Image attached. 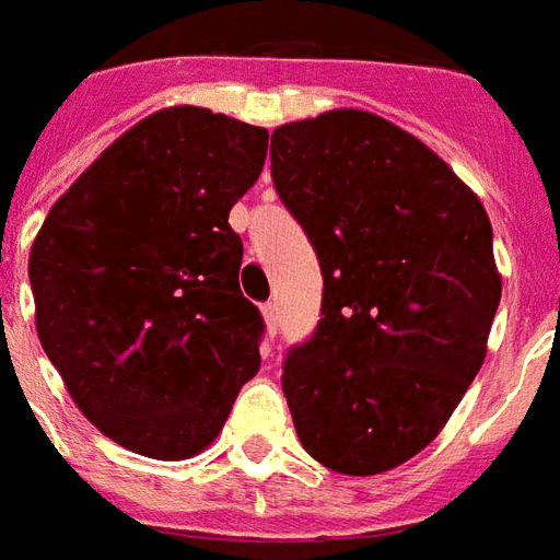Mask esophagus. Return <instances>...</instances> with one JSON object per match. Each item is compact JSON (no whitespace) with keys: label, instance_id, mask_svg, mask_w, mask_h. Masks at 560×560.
<instances>
[{"label":"esophagus","instance_id":"1","mask_svg":"<svg viewBox=\"0 0 560 560\" xmlns=\"http://www.w3.org/2000/svg\"><path fill=\"white\" fill-rule=\"evenodd\" d=\"M260 314H264V323H267V332L276 335V329H279V305L276 302H264Z\"/></svg>","mask_w":560,"mask_h":560}]
</instances>
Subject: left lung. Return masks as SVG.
<instances>
[{"mask_svg": "<svg viewBox=\"0 0 560 560\" xmlns=\"http://www.w3.org/2000/svg\"><path fill=\"white\" fill-rule=\"evenodd\" d=\"M269 160L323 272V317L281 376L296 436L341 475L395 469L483 364L501 300L490 217L442 156L371 112L281 124Z\"/></svg>", "mask_w": 560, "mask_h": 560, "instance_id": "1", "label": "left lung"}]
</instances>
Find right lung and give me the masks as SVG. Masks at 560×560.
Returning <instances> with one entry per match:
<instances>
[{"instance_id":"add662e5","label":"right lung","mask_w":560,"mask_h":560,"mask_svg":"<svg viewBox=\"0 0 560 560\" xmlns=\"http://www.w3.org/2000/svg\"><path fill=\"white\" fill-rule=\"evenodd\" d=\"M269 132L168 106L106 148L52 205L28 255L37 338L103 436L189 459L258 374L260 312L240 291L228 213Z\"/></svg>"}]
</instances>
